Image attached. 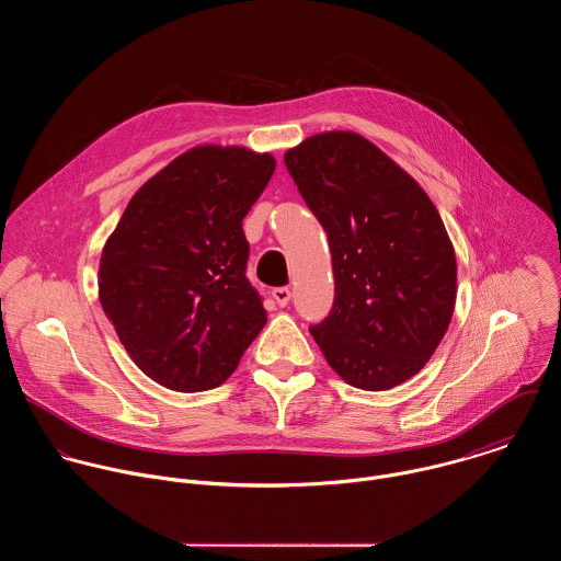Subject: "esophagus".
<instances>
[{
  "label": "esophagus",
  "mask_w": 561,
  "mask_h": 561,
  "mask_svg": "<svg viewBox=\"0 0 561 561\" xmlns=\"http://www.w3.org/2000/svg\"><path fill=\"white\" fill-rule=\"evenodd\" d=\"M272 298L276 300L278 307H287L289 300H291V291H289L287 287H276V289L272 291Z\"/></svg>",
  "instance_id": "esophagus-1"
}]
</instances>
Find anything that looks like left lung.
Here are the masks:
<instances>
[{"label":"left lung","instance_id":"1","mask_svg":"<svg viewBox=\"0 0 561 561\" xmlns=\"http://www.w3.org/2000/svg\"><path fill=\"white\" fill-rule=\"evenodd\" d=\"M285 165L332 254L334 305L311 334L347 385L389 391L423 369L449 328L454 243L423 187L360 134L311 136Z\"/></svg>","mask_w":561,"mask_h":561}]
</instances>
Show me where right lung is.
<instances>
[{
    "instance_id": "1",
    "label": "right lung",
    "mask_w": 561,
    "mask_h": 561,
    "mask_svg": "<svg viewBox=\"0 0 561 561\" xmlns=\"http://www.w3.org/2000/svg\"><path fill=\"white\" fill-rule=\"evenodd\" d=\"M276 160L201 145L129 201L99 261V300L131 360L161 387H220L267 321L245 278L241 220Z\"/></svg>"
}]
</instances>
